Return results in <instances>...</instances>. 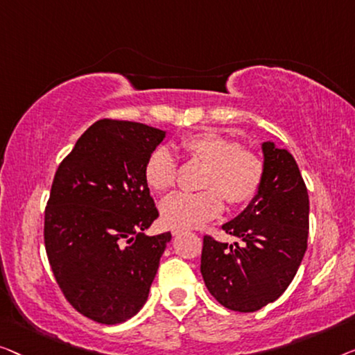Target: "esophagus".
I'll return each mask as SVG.
<instances>
[{
  "instance_id": "obj_1",
  "label": "esophagus",
  "mask_w": 355,
  "mask_h": 355,
  "mask_svg": "<svg viewBox=\"0 0 355 355\" xmlns=\"http://www.w3.org/2000/svg\"><path fill=\"white\" fill-rule=\"evenodd\" d=\"M180 233H183V228H175V227L172 228V234H173V236H178Z\"/></svg>"
}]
</instances>
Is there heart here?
<instances>
[{
	"label": "heart",
	"mask_w": 355,
	"mask_h": 355,
	"mask_svg": "<svg viewBox=\"0 0 355 355\" xmlns=\"http://www.w3.org/2000/svg\"><path fill=\"white\" fill-rule=\"evenodd\" d=\"M182 153L206 166L199 193H175L161 206L164 222L175 228L199 227L230 207H239L256 196L266 175V162L256 151L216 132H199L180 141ZM178 164L166 148H157L144 164V180L156 193L175 187Z\"/></svg>",
	"instance_id": "b5f03b06"
}]
</instances>
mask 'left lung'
I'll return each instance as SVG.
<instances>
[{
  "instance_id": "1",
  "label": "left lung",
  "mask_w": 355,
  "mask_h": 355,
  "mask_svg": "<svg viewBox=\"0 0 355 355\" xmlns=\"http://www.w3.org/2000/svg\"><path fill=\"white\" fill-rule=\"evenodd\" d=\"M266 175L252 202L222 228L241 244L204 236L201 273L209 293L234 312H256L293 282L309 236V194L294 157L263 143Z\"/></svg>"
}]
</instances>
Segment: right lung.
I'll list each match as a JSON object with an SVG mask.
<instances>
[{"label": "right lung", "instance_id": "right-lung-1", "mask_svg": "<svg viewBox=\"0 0 355 355\" xmlns=\"http://www.w3.org/2000/svg\"><path fill=\"white\" fill-rule=\"evenodd\" d=\"M164 132L139 122H94L59 164L44 209V249L64 297L104 325L146 302L171 232L146 236L159 217L144 164Z\"/></svg>", "mask_w": 355, "mask_h": 355}]
</instances>
